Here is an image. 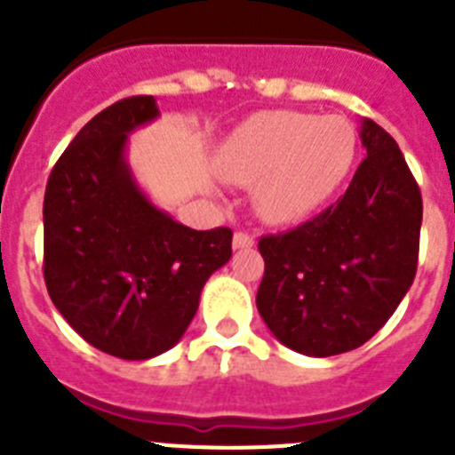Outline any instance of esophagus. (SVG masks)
Segmentation results:
<instances>
[{"label": "esophagus", "mask_w": 455, "mask_h": 455, "mask_svg": "<svg viewBox=\"0 0 455 455\" xmlns=\"http://www.w3.org/2000/svg\"><path fill=\"white\" fill-rule=\"evenodd\" d=\"M232 246L236 251H243V248H252L255 246V236L248 235V232H235V239H232Z\"/></svg>", "instance_id": "34e87169"}]
</instances>
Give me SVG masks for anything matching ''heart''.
Returning a JSON list of instances; mask_svg holds the SVG:
<instances>
[{
  "label": "heart",
  "instance_id": "heart-1",
  "mask_svg": "<svg viewBox=\"0 0 455 455\" xmlns=\"http://www.w3.org/2000/svg\"><path fill=\"white\" fill-rule=\"evenodd\" d=\"M355 156L357 136L348 120L262 111L225 139L219 171L243 187L259 182L255 203L264 220L296 223L332 198Z\"/></svg>",
  "mask_w": 455,
  "mask_h": 455
}]
</instances>
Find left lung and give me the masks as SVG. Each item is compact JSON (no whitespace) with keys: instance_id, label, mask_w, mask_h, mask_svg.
Returning a JSON list of instances; mask_svg holds the SVG:
<instances>
[{"instance_id":"left-lung-1","label":"left lung","mask_w":455,"mask_h":455,"mask_svg":"<svg viewBox=\"0 0 455 455\" xmlns=\"http://www.w3.org/2000/svg\"><path fill=\"white\" fill-rule=\"evenodd\" d=\"M347 193L315 219L259 239L257 309L291 351L339 355L371 339L415 280L421 193L396 140L373 120Z\"/></svg>"}]
</instances>
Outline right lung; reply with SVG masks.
Segmentation results:
<instances>
[{
	"label": "right lung",
	"mask_w": 455,
	"mask_h": 455,
	"mask_svg": "<svg viewBox=\"0 0 455 455\" xmlns=\"http://www.w3.org/2000/svg\"><path fill=\"white\" fill-rule=\"evenodd\" d=\"M156 116L152 95L100 111L54 164L43 203L52 303L91 347L123 360L175 347L209 275L232 257L230 228L191 230L132 178L127 134Z\"/></svg>",
	"instance_id": "1"
}]
</instances>
